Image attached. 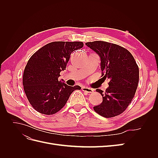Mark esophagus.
Here are the masks:
<instances>
[{"label":"esophagus","instance_id":"obj_1","mask_svg":"<svg viewBox=\"0 0 158 158\" xmlns=\"http://www.w3.org/2000/svg\"><path fill=\"white\" fill-rule=\"evenodd\" d=\"M82 91H84V92H85L87 93H92V92H94L93 89L88 88V87H85V86H83L82 88Z\"/></svg>","mask_w":158,"mask_h":158}]
</instances>
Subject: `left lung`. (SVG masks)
Instances as JSON below:
<instances>
[{"label": "left lung", "instance_id": "1", "mask_svg": "<svg viewBox=\"0 0 158 158\" xmlns=\"http://www.w3.org/2000/svg\"><path fill=\"white\" fill-rule=\"evenodd\" d=\"M99 56L102 76L109 80L106 92L97 89L103 102L94 107L104 117H115L131 103L137 89L139 69L132 54L123 47L102 41L85 43Z\"/></svg>", "mask_w": 158, "mask_h": 158}]
</instances>
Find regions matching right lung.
<instances>
[{
	"instance_id": "obj_1",
	"label": "right lung",
	"mask_w": 158,
	"mask_h": 158,
	"mask_svg": "<svg viewBox=\"0 0 158 158\" xmlns=\"http://www.w3.org/2000/svg\"><path fill=\"white\" fill-rule=\"evenodd\" d=\"M82 42L55 41L45 45L28 60L23 75L24 92L37 112L52 114L63 108L71 94L80 89L59 81L73 51L82 48Z\"/></svg>"
}]
</instances>
